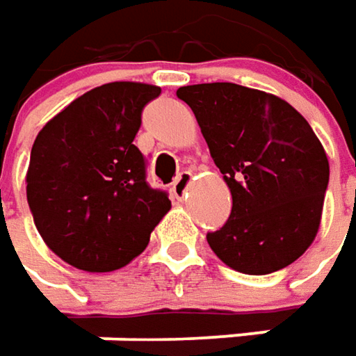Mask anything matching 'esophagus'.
<instances>
[{"label":"esophagus","instance_id":"obj_1","mask_svg":"<svg viewBox=\"0 0 356 356\" xmlns=\"http://www.w3.org/2000/svg\"><path fill=\"white\" fill-rule=\"evenodd\" d=\"M191 177H193V173L185 169V171H181V173H179V177L173 181L171 191H173V195H175L177 199H183V197L187 195V187H189Z\"/></svg>","mask_w":356,"mask_h":356}]
</instances>
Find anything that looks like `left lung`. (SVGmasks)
<instances>
[{
    "label": "left lung",
    "mask_w": 356,
    "mask_h": 356,
    "mask_svg": "<svg viewBox=\"0 0 356 356\" xmlns=\"http://www.w3.org/2000/svg\"><path fill=\"white\" fill-rule=\"evenodd\" d=\"M211 157L232 195L225 227L207 234L232 270L264 276L312 246L319 230L329 161L300 112L274 94L232 82L181 86Z\"/></svg>",
    "instance_id": "left-lung-1"
}]
</instances>
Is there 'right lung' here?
<instances>
[{
	"label": "right lung",
	"instance_id": "add662e5",
	"mask_svg": "<svg viewBox=\"0 0 356 356\" xmlns=\"http://www.w3.org/2000/svg\"><path fill=\"white\" fill-rule=\"evenodd\" d=\"M161 94L141 82H110L44 124L33 143L27 202L44 244L84 272H112L145 250L171 209L145 181L134 145L141 112Z\"/></svg>",
	"mask_w": 356,
	"mask_h": 356
}]
</instances>
